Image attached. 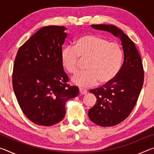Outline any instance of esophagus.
Returning a JSON list of instances; mask_svg holds the SVG:
<instances>
[{
    "mask_svg": "<svg viewBox=\"0 0 154 154\" xmlns=\"http://www.w3.org/2000/svg\"><path fill=\"white\" fill-rule=\"evenodd\" d=\"M79 93L80 94H86L88 93V90L85 89H83V88H79Z\"/></svg>",
    "mask_w": 154,
    "mask_h": 154,
    "instance_id": "1",
    "label": "esophagus"
}]
</instances>
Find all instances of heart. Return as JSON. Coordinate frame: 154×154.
I'll use <instances>...</instances> for the list:
<instances>
[{
  "instance_id": "heart-1",
  "label": "heart",
  "mask_w": 154,
  "mask_h": 154,
  "mask_svg": "<svg viewBox=\"0 0 154 154\" xmlns=\"http://www.w3.org/2000/svg\"><path fill=\"white\" fill-rule=\"evenodd\" d=\"M79 57L88 59L85 69L72 78V82L80 87L96 84L106 85L116 79L120 71L124 60V52L120 45L111 43L103 36L85 34L79 36L74 42V48L66 46L62 49V66L68 72L77 71Z\"/></svg>"
}]
</instances>
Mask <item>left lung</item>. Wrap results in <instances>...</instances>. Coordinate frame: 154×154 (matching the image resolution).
I'll list each match as a JSON object with an SVG mask.
<instances>
[{
  "mask_svg": "<svg viewBox=\"0 0 154 154\" xmlns=\"http://www.w3.org/2000/svg\"><path fill=\"white\" fill-rule=\"evenodd\" d=\"M91 26L119 37L123 48L124 63L116 79L90 91L97 98V103L88 111L90 120L100 126H113L128 117L137 102L144 81L141 58L133 41L116 26L97 24Z\"/></svg>",
  "mask_w": 154,
  "mask_h": 154,
  "instance_id": "obj_1",
  "label": "left lung"
}]
</instances>
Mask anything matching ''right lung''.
Returning <instances> with one entry per match:
<instances>
[{
	"label": "right lung",
	"instance_id": "obj_1",
	"mask_svg": "<svg viewBox=\"0 0 154 154\" xmlns=\"http://www.w3.org/2000/svg\"><path fill=\"white\" fill-rule=\"evenodd\" d=\"M66 28L49 26L38 30L18 49L13 88L23 113L31 122L49 126L64 118L65 104L79 94L70 86L60 62Z\"/></svg>",
	"mask_w": 154,
	"mask_h": 154
}]
</instances>
